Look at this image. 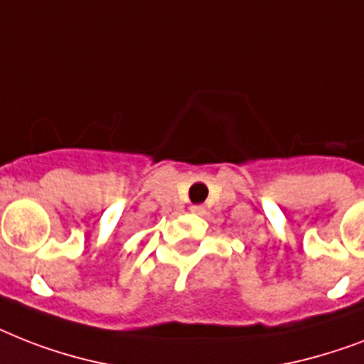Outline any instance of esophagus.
I'll list each match as a JSON object with an SVG mask.
<instances>
[{"instance_id": "obj_1", "label": "esophagus", "mask_w": 364, "mask_h": 364, "mask_svg": "<svg viewBox=\"0 0 364 364\" xmlns=\"http://www.w3.org/2000/svg\"><path fill=\"white\" fill-rule=\"evenodd\" d=\"M191 212H196V214H203V212H205V208H203L200 205H193L191 206Z\"/></svg>"}]
</instances>
